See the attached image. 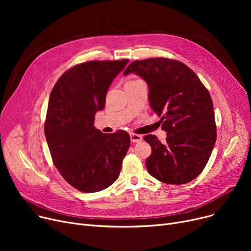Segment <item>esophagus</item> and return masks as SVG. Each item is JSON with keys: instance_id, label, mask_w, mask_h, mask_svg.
Masks as SVG:
<instances>
[{"instance_id": "1", "label": "esophagus", "mask_w": 251, "mask_h": 251, "mask_svg": "<svg viewBox=\"0 0 251 251\" xmlns=\"http://www.w3.org/2000/svg\"><path fill=\"white\" fill-rule=\"evenodd\" d=\"M130 139L132 142H140L142 140V136L138 135V134H134V133H131L130 134Z\"/></svg>"}]
</instances>
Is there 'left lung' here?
I'll use <instances>...</instances> for the list:
<instances>
[{"label":"left lung","instance_id":"left-lung-1","mask_svg":"<svg viewBox=\"0 0 251 251\" xmlns=\"http://www.w3.org/2000/svg\"><path fill=\"white\" fill-rule=\"evenodd\" d=\"M134 73L148 83L151 110L162 117L167 132L162 143L152 134L143 138L151 147L149 173L167 184H185L199 176L216 139L214 105L197 75L179 61L151 58L131 63L124 75Z\"/></svg>","mask_w":251,"mask_h":251}]
</instances>
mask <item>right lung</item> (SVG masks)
I'll use <instances>...</instances> for the list:
<instances>
[{"mask_svg":"<svg viewBox=\"0 0 251 251\" xmlns=\"http://www.w3.org/2000/svg\"><path fill=\"white\" fill-rule=\"evenodd\" d=\"M129 60L90 61L66 71L52 88L45 135L62 177L82 192H98L118 179L130 136L123 130L104 134L96 129L98 111L114 78Z\"/></svg>","mask_w":251,"mask_h":251,"instance_id":"add662e5","label":"right lung"}]
</instances>
